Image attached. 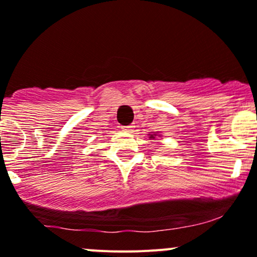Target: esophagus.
<instances>
[{
  "mask_svg": "<svg viewBox=\"0 0 257 257\" xmlns=\"http://www.w3.org/2000/svg\"><path fill=\"white\" fill-rule=\"evenodd\" d=\"M134 128H136V125H134V124H132V125H128V126H123L124 131L129 132V133H133Z\"/></svg>",
  "mask_w": 257,
  "mask_h": 257,
  "instance_id": "1",
  "label": "esophagus"
}]
</instances>
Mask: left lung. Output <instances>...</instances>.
Returning <instances> with one entry per match:
<instances>
[{"instance_id": "left-lung-1", "label": "left lung", "mask_w": 257, "mask_h": 257, "mask_svg": "<svg viewBox=\"0 0 257 257\" xmlns=\"http://www.w3.org/2000/svg\"><path fill=\"white\" fill-rule=\"evenodd\" d=\"M150 138H154V137H153V136H151V137H150Z\"/></svg>"}]
</instances>
